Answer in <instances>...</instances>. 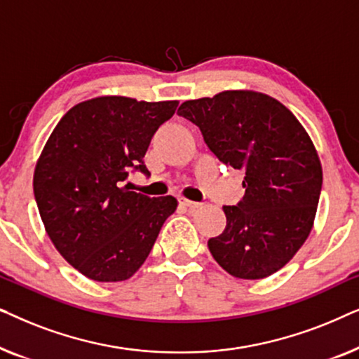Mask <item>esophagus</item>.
<instances>
[{
  "mask_svg": "<svg viewBox=\"0 0 359 359\" xmlns=\"http://www.w3.org/2000/svg\"><path fill=\"white\" fill-rule=\"evenodd\" d=\"M178 203L181 205H184V208H188V209H196V208H199V205H201L199 203H196V201H189V199H184V198H180Z\"/></svg>",
  "mask_w": 359,
  "mask_h": 359,
  "instance_id": "esophagus-1",
  "label": "esophagus"
}]
</instances>
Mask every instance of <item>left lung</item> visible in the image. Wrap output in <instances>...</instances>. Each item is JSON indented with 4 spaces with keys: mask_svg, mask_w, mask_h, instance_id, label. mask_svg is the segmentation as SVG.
I'll use <instances>...</instances> for the list:
<instances>
[{
    "mask_svg": "<svg viewBox=\"0 0 359 359\" xmlns=\"http://www.w3.org/2000/svg\"><path fill=\"white\" fill-rule=\"evenodd\" d=\"M178 114L199 127L205 145L245 173V194L224 205L227 225L208 247L225 271L262 279L281 269L312 230L322 166L291 111L255 91H224L184 101Z\"/></svg>",
    "mask_w": 359,
    "mask_h": 359,
    "instance_id": "obj_1",
    "label": "left lung"
}]
</instances>
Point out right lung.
Wrapping results in <instances>:
<instances>
[{"mask_svg": "<svg viewBox=\"0 0 359 359\" xmlns=\"http://www.w3.org/2000/svg\"><path fill=\"white\" fill-rule=\"evenodd\" d=\"M178 101L102 96L73 106L43 147L34 196L58 253L100 283L129 279L176 210L173 196L129 191L132 171L150 176L144 156Z\"/></svg>", "mask_w": 359, "mask_h": 359, "instance_id": "1", "label": "right lung"}]
</instances>
